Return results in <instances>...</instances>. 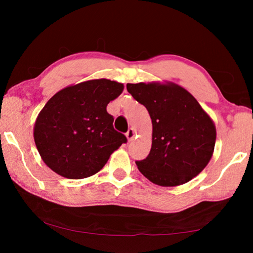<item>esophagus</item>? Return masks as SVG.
<instances>
[{"label": "esophagus", "instance_id": "esophagus-1", "mask_svg": "<svg viewBox=\"0 0 253 253\" xmlns=\"http://www.w3.org/2000/svg\"><path fill=\"white\" fill-rule=\"evenodd\" d=\"M126 137H127L128 142H131V140L134 139V137H135V130L132 129V128H129V129H128L127 132H126Z\"/></svg>", "mask_w": 253, "mask_h": 253}]
</instances>
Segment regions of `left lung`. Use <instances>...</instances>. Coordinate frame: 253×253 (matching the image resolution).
<instances>
[{
	"label": "left lung",
	"instance_id": "obj_1",
	"mask_svg": "<svg viewBox=\"0 0 253 253\" xmlns=\"http://www.w3.org/2000/svg\"><path fill=\"white\" fill-rule=\"evenodd\" d=\"M127 90L148 110L152 148L139 172L154 184L177 186L208 165L216 139L214 123L198 100L173 83L127 84Z\"/></svg>",
	"mask_w": 253,
	"mask_h": 253
}]
</instances>
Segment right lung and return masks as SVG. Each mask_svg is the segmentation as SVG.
<instances>
[{"label":"right lung","instance_id":"right-lung-1","mask_svg":"<svg viewBox=\"0 0 253 253\" xmlns=\"http://www.w3.org/2000/svg\"><path fill=\"white\" fill-rule=\"evenodd\" d=\"M124 84L95 79L58 91L34 124V142L46 166L63 177L80 179L96 174L126 136L114 129L107 105Z\"/></svg>","mask_w":253,"mask_h":253}]
</instances>
